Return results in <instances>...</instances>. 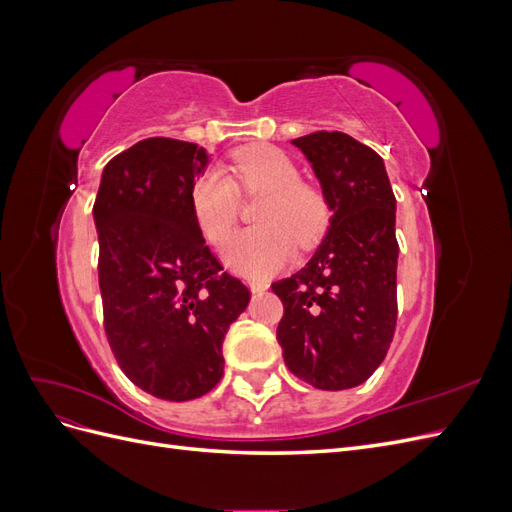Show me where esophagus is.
I'll return each mask as SVG.
<instances>
[{
    "mask_svg": "<svg viewBox=\"0 0 512 512\" xmlns=\"http://www.w3.org/2000/svg\"><path fill=\"white\" fill-rule=\"evenodd\" d=\"M269 288V282H265V280H250V290L252 292H265Z\"/></svg>",
    "mask_w": 512,
    "mask_h": 512,
    "instance_id": "obj_1",
    "label": "esophagus"
}]
</instances>
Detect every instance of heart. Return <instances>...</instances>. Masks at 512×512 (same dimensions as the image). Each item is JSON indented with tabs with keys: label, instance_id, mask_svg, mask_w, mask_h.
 I'll use <instances>...</instances> for the list:
<instances>
[{
	"label": "heart",
	"instance_id": "heart-1",
	"mask_svg": "<svg viewBox=\"0 0 512 512\" xmlns=\"http://www.w3.org/2000/svg\"><path fill=\"white\" fill-rule=\"evenodd\" d=\"M230 175L211 168L192 188V211L213 243L228 241L239 215V190L267 192L258 207L260 226L243 230L226 250L228 265L247 277L280 269L297 241L312 245L331 222L329 200L318 188L301 181V173L282 149L271 145L241 147L230 156Z\"/></svg>",
	"mask_w": 512,
	"mask_h": 512
}]
</instances>
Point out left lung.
Returning <instances> with one entry per match:
<instances>
[{
  "instance_id": "1",
  "label": "left lung",
  "mask_w": 512,
  "mask_h": 512,
  "mask_svg": "<svg viewBox=\"0 0 512 512\" xmlns=\"http://www.w3.org/2000/svg\"><path fill=\"white\" fill-rule=\"evenodd\" d=\"M331 207L307 265L271 288L284 363L322 391L363 384L384 361L397 322L395 194L382 158L344 132L294 138Z\"/></svg>"
}]
</instances>
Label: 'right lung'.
<instances>
[{
	"instance_id": "1",
	"label": "right lung",
	"mask_w": 512,
	"mask_h": 512,
	"mask_svg": "<svg viewBox=\"0 0 512 512\" xmlns=\"http://www.w3.org/2000/svg\"><path fill=\"white\" fill-rule=\"evenodd\" d=\"M203 147L145 138L102 170L94 203L104 331L138 389L190 401L224 374L222 344L250 290L222 271L192 211Z\"/></svg>"
}]
</instances>
